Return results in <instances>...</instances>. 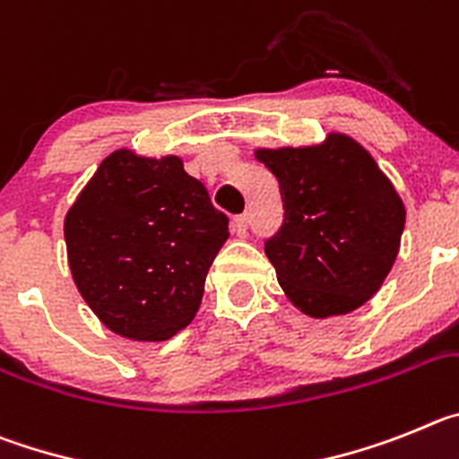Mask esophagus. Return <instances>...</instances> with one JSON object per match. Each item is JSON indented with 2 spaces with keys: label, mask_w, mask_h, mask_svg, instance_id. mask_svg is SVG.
Listing matches in <instances>:
<instances>
[{
  "label": "esophagus",
  "mask_w": 459,
  "mask_h": 459,
  "mask_svg": "<svg viewBox=\"0 0 459 459\" xmlns=\"http://www.w3.org/2000/svg\"><path fill=\"white\" fill-rule=\"evenodd\" d=\"M233 230L239 235V238H245L249 233V214H238L233 221Z\"/></svg>",
  "instance_id": "esophagus-1"
}]
</instances>
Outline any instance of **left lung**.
<instances>
[{
    "label": "left lung",
    "mask_w": 459,
    "mask_h": 459,
    "mask_svg": "<svg viewBox=\"0 0 459 459\" xmlns=\"http://www.w3.org/2000/svg\"><path fill=\"white\" fill-rule=\"evenodd\" d=\"M279 180L283 221L265 239L281 288L311 317L350 313L379 290L398 255L404 205L368 151L329 134L316 148L258 151Z\"/></svg>",
    "instance_id": "1"
}]
</instances>
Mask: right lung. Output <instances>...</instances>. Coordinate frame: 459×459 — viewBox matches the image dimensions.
Instances as JSON below:
<instances>
[{
	"mask_svg": "<svg viewBox=\"0 0 459 459\" xmlns=\"http://www.w3.org/2000/svg\"><path fill=\"white\" fill-rule=\"evenodd\" d=\"M64 233L77 290L107 327L167 341L199 311L229 217L178 158L117 151L65 214Z\"/></svg>",
	"mask_w": 459,
	"mask_h": 459,
	"instance_id": "add662e5",
	"label": "right lung"
}]
</instances>
